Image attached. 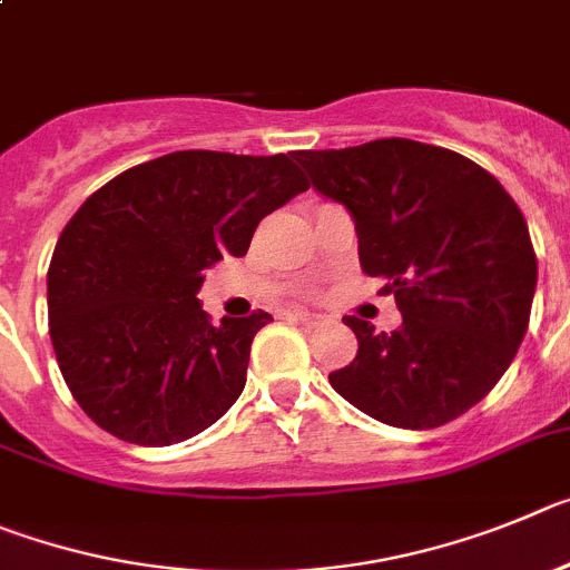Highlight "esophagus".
I'll return each mask as SVG.
<instances>
[{
    "label": "esophagus",
    "mask_w": 570,
    "mask_h": 570,
    "mask_svg": "<svg viewBox=\"0 0 570 570\" xmlns=\"http://www.w3.org/2000/svg\"><path fill=\"white\" fill-rule=\"evenodd\" d=\"M292 317H295L297 323H304V326H323V323H326V317L323 315H315V312H304V309L292 312Z\"/></svg>",
    "instance_id": "34e87169"
}]
</instances>
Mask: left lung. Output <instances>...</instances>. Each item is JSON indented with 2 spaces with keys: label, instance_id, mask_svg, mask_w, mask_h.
<instances>
[{
  "label": "left lung",
  "instance_id": "left-lung-1",
  "mask_svg": "<svg viewBox=\"0 0 570 570\" xmlns=\"http://www.w3.org/2000/svg\"><path fill=\"white\" fill-rule=\"evenodd\" d=\"M317 193L352 213L361 269L403 326L346 315L357 355L330 374L352 406L397 429H438L476 406L514 361L537 253L514 198L471 158L412 138L301 150Z\"/></svg>",
  "mask_w": 570,
  "mask_h": 570
}]
</instances>
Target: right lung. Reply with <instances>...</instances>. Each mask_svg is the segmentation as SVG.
<instances>
[{
    "label": "right lung",
    "instance_id": "1",
    "mask_svg": "<svg viewBox=\"0 0 570 570\" xmlns=\"http://www.w3.org/2000/svg\"><path fill=\"white\" fill-rule=\"evenodd\" d=\"M309 181L284 156L181 150L96 189L61 229L48 269L50 341L85 414L112 438H196L247 383L253 337L273 321H209L204 269L247 255L264 215Z\"/></svg>",
    "mask_w": 570,
    "mask_h": 570
}]
</instances>
